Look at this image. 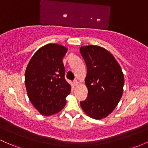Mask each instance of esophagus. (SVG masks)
<instances>
[{"mask_svg": "<svg viewBox=\"0 0 148 148\" xmlns=\"http://www.w3.org/2000/svg\"><path fill=\"white\" fill-rule=\"evenodd\" d=\"M74 86H77L78 84H79V82H78V81L77 80H75V81H74Z\"/></svg>", "mask_w": 148, "mask_h": 148, "instance_id": "obj_1", "label": "esophagus"}]
</instances>
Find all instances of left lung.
<instances>
[{
	"label": "left lung",
	"instance_id": "obj_1",
	"mask_svg": "<svg viewBox=\"0 0 148 148\" xmlns=\"http://www.w3.org/2000/svg\"><path fill=\"white\" fill-rule=\"evenodd\" d=\"M79 50L87 66L85 84L88 92L81 107L90 117L102 119L112 112L122 96L124 74L114 57L105 48L89 45Z\"/></svg>",
	"mask_w": 148,
	"mask_h": 148
}]
</instances>
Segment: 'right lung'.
Here are the masks:
<instances>
[{
	"mask_svg": "<svg viewBox=\"0 0 148 148\" xmlns=\"http://www.w3.org/2000/svg\"><path fill=\"white\" fill-rule=\"evenodd\" d=\"M67 48L57 43L42 46L34 53L25 71V86L31 103L38 112L50 116L60 112L70 94L64 79L62 59Z\"/></svg>",
	"mask_w": 148,
	"mask_h": 148,
	"instance_id": "right-lung-1",
	"label": "right lung"
}]
</instances>
